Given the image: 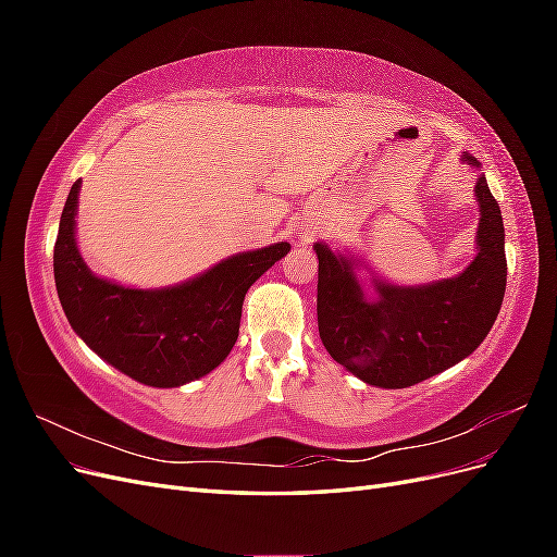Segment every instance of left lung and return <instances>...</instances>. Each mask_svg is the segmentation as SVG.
I'll use <instances>...</instances> for the list:
<instances>
[{
  "instance_id": "8db88e82",
  "label": "left lung",
  "mask_w": 557,
  "mask_h": 557,
  "mask_svg": "<svg viewBox=\"0 0 557 557\" xmlns=\"http://www.w3.org/2000/svg\"><path fill=\"white\" fill-rule=\"evenodd\" d=\"M469 164L479 160L465 153ZM479 256L460 276L428 285L374 278L376 299L358 281L360 260L315 244L318 332L330 356L369 385L409 387L458 364L491 332L507 290L502 211L481 174Z\"/></svg>"
}]
</instances>
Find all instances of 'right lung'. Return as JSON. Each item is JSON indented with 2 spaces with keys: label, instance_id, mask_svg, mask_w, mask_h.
I'll return each mask as SVG.
<instances>
[{
  "label": "right lung",
  "instance_id": "right-lung-1",
  "mask_svg": "<svg viewBox=\"0 0 557 557\" xmlns=\"http://www.w3.org/2000/svg\"><path fill=\"white\" fill-rule=\"evenodd\" d=\"M81 181L64 201L53 250L60 305L99 358L144 385L178 387L207 376L237 342L248 288L288 256L290 244L237 252L201 276L162 290H139L95 276L76 248Z\"/></svg>",
  "mask_w": 557,
  "mask_h": 557
}]
</instances>
